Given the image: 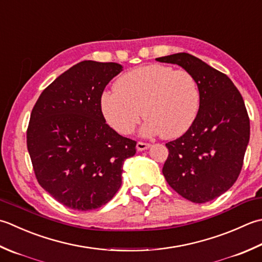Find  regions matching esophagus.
Listing matches in <instances>:
<instances>
[{
	"mask_svg": "<svg viewBox=\"0 0 262 262\" xmlns=\"http://www.w3.org/2000/svg\"><path fill=\"white\" fill-rule=\"evenodd\" d=\"M151 145L148 144V143H143V142H137L136 144V148L138 151H144V150H147L148 147H150Z\"/></svg>",
	"mask_w": 262,
	"mask_h": 262,
	"instance_id": "34e87169",
	"label": "esophagus"
}]
</instances>
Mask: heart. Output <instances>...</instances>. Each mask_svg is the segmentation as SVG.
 <instances>
[{
    "mask_svg": "<svg viewBox=\"0 0 262 262\" xmlns=\"http://www.w3.org/2000/svg\"><path fill=\"white\" fill-rule=\"evenodd\" d=\"M199 106L200 90L194 76L163 64H147L128 71L100 100L102 116L119 134L134 132L144 115L146 121L141 134H161L167 140L188 130Z\"/></svg>",
    "mask_w": 262,
    "mask_h": 262,
    "instance_id": "heart-1",
    "label": "heart"
}]
</instances>
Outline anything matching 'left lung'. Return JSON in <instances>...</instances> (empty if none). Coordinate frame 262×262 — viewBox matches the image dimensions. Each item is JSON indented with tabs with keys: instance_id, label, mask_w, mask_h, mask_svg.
Returning <instances> with one entry per match:
<instances>
[{
	"instance_id": "obj_1",
	"label": "left lung",
	"mask_w": 262,
	"mask_h": 262,
	"mask_svg": "<svg viewBox=\"0 0 262 262\" xmlns=\"http://www.w3.org/2000/svg\"><path fill=\"white\" fill-rule=\"evenodd\" d=\"M181 66L200 90V106L188 130L166 146L162 173L171 188L194 203H206L234 185L250 140L243 97L228 77L188 53L156 59Z\"/></svg>"
}]
</instances>
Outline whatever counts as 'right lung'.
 Here are the masks:
<instances>
[{
  "instance_id": "1",
  "label": "right lung",
  "mask_w": 262,
  "mask_h": 262,
  "mask_svg": "<svg viewBox=\"0 0 262 262\" xmlns=\"http://www.w3.org/2000/svg\"><path fill=\"white\" fill-rule=\"evenodd\" d=\"M122 71L116 62L81 61L39 95L30 115L27 147L36 178L63 206L89 211L121 186L122 165L136 142L118 134L102 116L105 86Z\"/></svg>"
}]
</instances>
